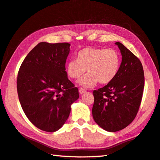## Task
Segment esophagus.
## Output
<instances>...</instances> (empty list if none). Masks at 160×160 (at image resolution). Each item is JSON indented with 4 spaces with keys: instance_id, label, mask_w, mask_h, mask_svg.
Here are the masks:
<instances>
[{
    "instance_id": "1",
    "label": "esophagus",
    "mask_w": 160,
    "mask_h": 160,
    "mask_svg": "<svg viewBox=\"0 0 160 160\" xmlns=\"http://www.w3.org/2000/svg\"><path fill=\"white\" fill-rule=\"evenodd\" d=\"M86 90H85V89H83V88H80L79 89V93L80 94H83V93H84L85 92H86Z\"/></svg>"
}]
</instances>
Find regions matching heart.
<instances>
[{
  "label": "heart",
  "instance_id": "heart-1",
  "mask_svg": "<svg viewBox=\"0 0 160 160\" xmlns=\"http://www.w3.org/2000/svg\"><path fill=\"white\" fill-rule=\"evenodd\" d=\"M120 63V55L115 49L88 47L78 52L77 60L68 61L66 71L70 78L77 79L87 69L89 74L79 83L85 87H91L97 81L100 84L110 82L118 73Z\"/></svg>",
  "mask_w": 160,
  "mask_h": 160
}]
</instances>
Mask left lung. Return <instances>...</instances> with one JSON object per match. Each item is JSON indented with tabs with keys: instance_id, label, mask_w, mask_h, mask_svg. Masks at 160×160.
Segmentation results:
<instances>
[{
	"instance_id": "8db88e82",
	"label": "left lung",
	"mask_w": 160,
	"mask_h": 160,
	"mask_svg": "<svg viewBox=\"0 0 160 160\" xmlns=\"http://www.w3.org/2000/svg\"><path fill=\"white\" fill-rule=\"evenodd\" d=\"M122 61L118 73L103 88L93 91V119L109 132L122 130L138 112L144 88V73L139 58L119 42Z\"/></svg>"
}]
</instances>
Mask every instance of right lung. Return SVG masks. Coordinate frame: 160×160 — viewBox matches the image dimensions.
Instances as JSON below:
<instances>
[{
	"label": "right lung",
	"mask_w": 160,
	"mask_h": 160,
	"mask_svg": "<svg viewBox=\"0 0 160 160\" xmlns=\"http://www.w3.org/2000/svg\"><path fill=\"white\" fill-rule=\"evenodd\" d=\"M68 43L41 42L19 68L17 92L22 110L32 124L43 131L61 128L69 117L79 90L68 79L66 61Z\"/></svg>",
	"instance_id": "add662e5"
}]
</instances>
